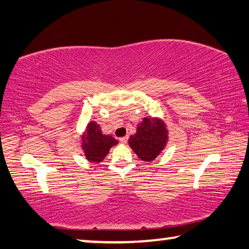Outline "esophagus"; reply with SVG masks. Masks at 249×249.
Wrapping results in <instances>:
<instances>
[{
  "label": "esophagus",
  "mask_w": 249,
  "mask_h": 249,
  "mask_svg": "<svg viewBox=\"0 0 249 249\" xmlns=\"http://www.w3.org/2000/svg\"><path fill=\"white\" fill-rule=\"evenodd\" d=\"M127 141H128V137L127 136L120 138V142H122V144H126V142H127Z\"/></svg>",
  "instance_id": "1"
}]
</instances>
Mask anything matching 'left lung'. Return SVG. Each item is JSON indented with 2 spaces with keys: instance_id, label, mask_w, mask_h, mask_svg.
Masks as SVG:
<instances>
[{
  "instance_id": "1",
  "label": "left lung",
  "mask_w": 249,
  "mask_h": 249,
  "mask_svg": "<svg viewBox=\"0 0 249 249\" xmlns=\"http://www.w3.org/2000/svg\"><path fill=\"white\" fill-rule=\"evenodd\" d=\"M169 138L167 125L160 117H144L128 145L142 161L151 162L162 153Z\"/></svg>"
}]
</instances>
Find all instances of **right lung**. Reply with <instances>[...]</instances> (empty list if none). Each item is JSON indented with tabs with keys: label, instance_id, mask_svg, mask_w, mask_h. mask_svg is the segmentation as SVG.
<instances>
[{
	"label": "right lung",
	"instance_id": "obj_1",
	"mask_svg": "<svg viewBox=\"0 0 249 249\" xmlns=\"http://www.w3.org/2000/svg\"><path fill=\"white\" fill-rule=\"evenodd\" d=\"M119 144L112 135L102 133L100 125L95 121L88 123L86 129L80 136V147L87 160L92 163H100L108 154L113 146Z\"/></svg>",
	"mask_w": 249,
	"mask_h": 249
}]
</instances>
